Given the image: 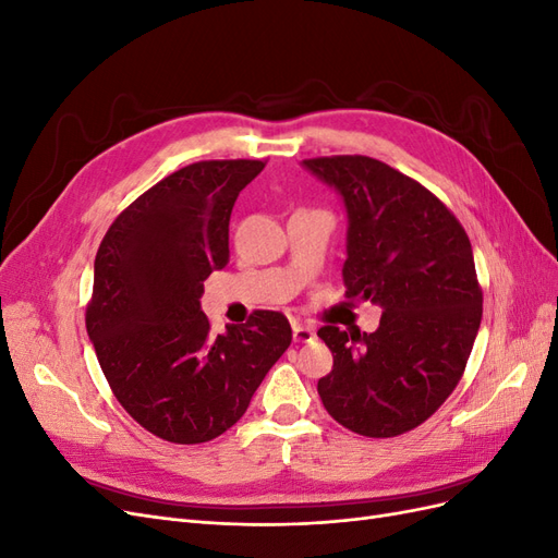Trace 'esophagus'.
Returning a JSON list of instances; mask_svg holds the SVG:
<instances>
[{"instance_id": "esophagus-1", "label": "esophagus", "mask_w": 558, "mask_h": 558, "mask_svg": "<svg viewBox=\"0 0 558 558\" xmlns=\"http://www.w3.org/2000/svg\"><path fill=\"white\" fill-rule=\"evenodd\" d=\"M314 337H316V332L310 326L300 324V320H293V340L295 342H312Z\"/></svg>"}]
</instances>
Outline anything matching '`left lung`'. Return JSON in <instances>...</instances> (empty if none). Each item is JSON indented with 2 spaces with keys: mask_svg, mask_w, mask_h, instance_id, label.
<instances>
[{
  "mask_svg": "<svg viewBox=\"0 0 558 558\" xmlns=\"http://www.w3.org/2000/svg\"><path fill=\"white\" fill-rule=\"evenodd\" d=\"M347 209L344 295L384 310L375 332L324 326L328 414L367 437L408 433L459 384L482 320L463 226L424 185L367 156L302 160Z\"/></svg>",
  "mask_w": 558,
  "mask_h": 558,
  "instance_id": "left-lung-1",
  "label": "left lung"
}]
</instances>
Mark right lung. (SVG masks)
I'll return each mask as SVG.
<instances>
[{
	"label": "right lung",
	"instance_id": "right-lung-1",
	"mask_svg": "<svg viewBox=\"0 0 558 558\" xmlns=\"http://www.w3.org/2000/svg\"><path fill=\"white\" fill-rule=\"evenodd\" d=\"M260 160H205L165 177L116 218L95 256L88 337L125 412L167 442L199 445L246 412L293 335L279 312L214 335L199 298L228 263V226Z\"/></svg>",
	"mask_w": 558,
	"mask_h": 558
}]
</instances>
